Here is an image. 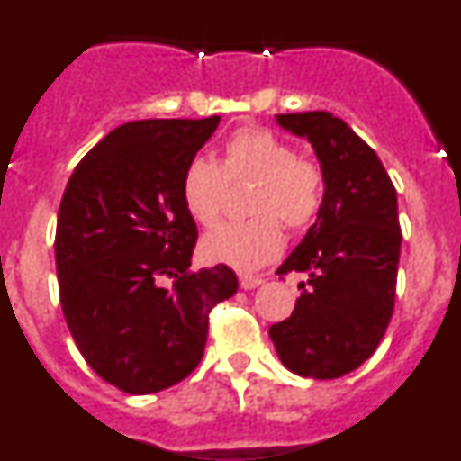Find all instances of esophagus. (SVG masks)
Listing matches in <instances>:
<instances>
[{
  "instance_id": "1",
  "label": "esophagus",
  "mask_w": 461,
  "mask_h": 461,
  "mask_svg": "<svg viewBox=\"0 0 461 461\" xmlns=\"http://www.w3.org/2000/svg\"><path fill=\"white\" fill-rule=\"evenodd\" d=\"M260 284H266V279H263V276H256V275H240V286H242L244 291H251V288H258Z\"/></svg>"
}]
</instances>
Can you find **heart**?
I'll list each match as a JSON object with an SVG mask.
<instances>
[{
    "instance_id": "heart-1",
    "label": "heart",
    "mask_w": 461,
    "mask_h": 461,
    "mask_svg": "<svg viewBox=\"0 0 461 461\" xmlns=\"http://www.w3.org/2000/svg\"><path fill=\"white\" fill-rule=\"evenodd\" d=\"M230 185H254L247 221L223 223L203 240V256L238 270H256L284 249V228L307 230L325 205V170L291 142L260 126H244L223 145V161L195 157L182 175V203L195 223L221 219Z\"/></svg>"
}]
</instances>
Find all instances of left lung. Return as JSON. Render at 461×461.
<instances>
[{
	"label": "left lung",
	"instance_id": "obj_1",
	"mask_svg": "<svg viewBox=\"0 0 461 461\" xmlns=\"http://www.w3.org/2000/svg\"><path fill=\"white\" fill-rule=\"evenodd\" d=\"M325 170V205L276 275L307 272L286 321L270 328L293 374L339 378L372 357L394 312L402 228L397 191L367 142L325 110L276 115Z\"/></svg>",
	"mask_w": 461,
	"mask_h": 461
}]
</instances>
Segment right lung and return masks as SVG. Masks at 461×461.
Returning <instances> with one entry per match:
<instances>
[{"label":"right lung","mask_w":461,"mask_h":461,"mask_svg":"<svg viewBox=\"0 0 461 461\" xmlns=\"http://www.w3.org/2000/svg\"><path fill=\"white\" fill-rule=\"evenodd\" d=\"M219 120L117 126L64 189L55 233L64 319L89 367L122 393L185 381L205 351L210 312L238 293L228 266L189 270L198 228L182 175Z\"/></svg>","instance_id":"1"}]
</instances>
